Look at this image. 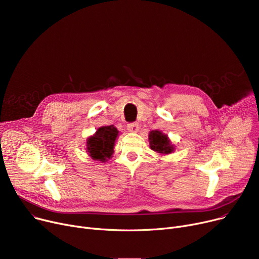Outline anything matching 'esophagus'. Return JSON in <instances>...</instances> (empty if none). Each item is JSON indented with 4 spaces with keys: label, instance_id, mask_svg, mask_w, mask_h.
I'll return each instance as SVG.
<instances>
[{
    "label": "esophagus",
    "instance_id": "34e87169",
    "mask_svg": "<svg viewBox=\"0 0 259 259\" xmlns=\"http://www.w3.org/2000/svg\"><path fill=\"white\" fill-rule=\"evenodd\" d=\"M127 129H128L129 132H132V133L138 132L139 131V124H137V122H131V124H128Z\"/></svg>",
    "mask_w": 259,
    "mask_h": 259
}]
</instances>
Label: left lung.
Here are the masks:
<instances>
[{"label":"left lung","mask_w":259,"mask_h":259,"mask_svg":"<svg viewBox=\"0 0 259 259\" xmlns=\"http://www.w3.org/2000/svg\"><path fill=\"white\" fill-rule=\"evenodd\" d=\"M149 145L151 150L159 155H167L174 152L175 147L171 143L168 135L160 130H152L149 133Z\"/></svg>","instance_id":"obj_1"}]
</instances>
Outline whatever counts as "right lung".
I'll return each mask as SVG.
<instances>
[{
  "instance_id": "right-lung-1",
  "label": "right lung",
  "mask_w": 259,
  "mask_h": 259,
  "mask_svg": "<svg viewBox=\"0 0 259 259\" xmlns=\"http://www.w3.org/2000/svg\"><path fill=\"white\" fill-rule=\"evenodd\" d=\"M119 131L113 126H102L95 133L87 139L86 150L88 155L101 162L108 161L114 153L115 141Z\"/></svg>"
}]
</instances>
